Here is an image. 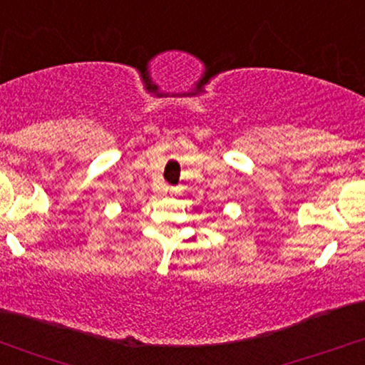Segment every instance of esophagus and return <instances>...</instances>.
<instances>
[{
    "label": "esophagus",
    "mask_w": 365,
    "mask_h": 365,
    "mask_svg": "<svg viewBox=\"0 0 365 365\" xmlns=\"http://www.w3.org/2000/svg\"><path fill=\"white\" fill-rule=\"evenodd\" d=\"M166 192H168V194H175V192H177V188H175V187H166Z\"/></svg>",
    "instance_id": "esophagus-1"
}]
</instances>
